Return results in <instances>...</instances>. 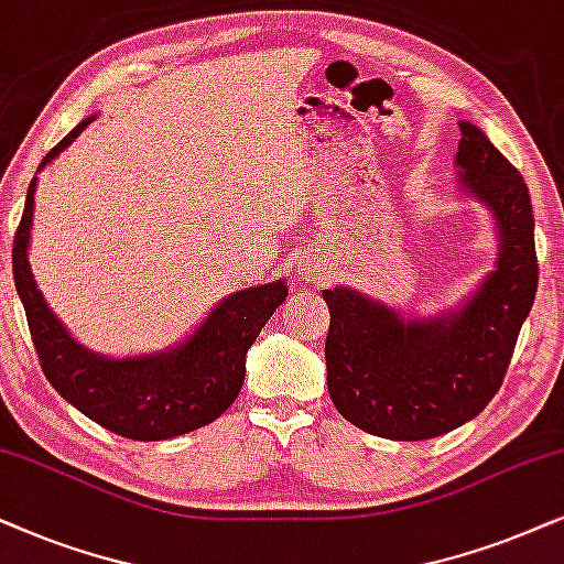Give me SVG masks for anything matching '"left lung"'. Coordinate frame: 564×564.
<instances>
[{"label":"left lung","instance_id":"left-lung-1","mask_svg":"<svg viewBox=\"0 0 564 564\" xmlns=\"http://www.w3.org/2000/svg\"><path fill=\"white\" fill-rule=\"evenodd\" d=\"M459 180L490 208L500 254L459 310L404 319L358 291L325 289L327 389L340 415L392 441L444 435L498 394L518 333L536 296L531 195L521 172L477 126L462 120Z\"/></svg>","mask_w":564,"mask_h":564}]
</instances>
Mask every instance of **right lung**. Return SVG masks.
<instances>
[{"label":"right lung","instance_id":"1","mask_svg":"<svg viewBox=\"0 0 564 564\" xmlns=\"http://www.w3.org/2000/svg\"><path fill=\"white\" fill-rule=\"evenodd\" d=\"M85 118L43 156V170L93 123ZM35 177L30 180L12 247V273L41 369L51 387L97 425L133 441H164L214 423L237 400L245 356L289 296L283 281L237 291L216 304L204 325L177 348L152 356L108 358L87 350L48 310L28 262Z\"/></svg>","mask_w":564,"mask_h":564}]
</instances>
